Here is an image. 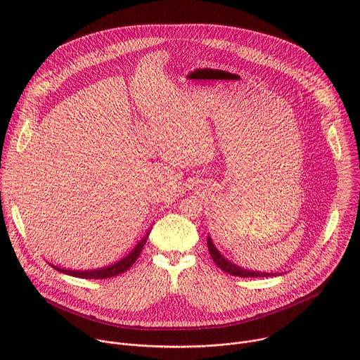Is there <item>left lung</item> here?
<instances>
[{
    "label": "left lung",
    "mask_w": 360,
    "mask_h": 360,
    "mask_svg": "<svg viewBox=\"0 0 360 360\" xmlns=\"http://www.w3.org/2000/svg\"><path fill=\"white\" fill-rule=\"evenodd\" d=\"M208 250H210V253H211V258H212L214 262L217 264V266H218L221 271H224V272H226V274H229V275H232V276H239V278H261V276H275V275H278V274L255 272V271L243 269V268H240V266L232 264L231 261H228V259L224 258V255L219 253V250L215 248V245H214V242H212V239H211L210 236H208Z\"/></svg>",
    "instance_id": "left-lung-1"
}]
</instances>
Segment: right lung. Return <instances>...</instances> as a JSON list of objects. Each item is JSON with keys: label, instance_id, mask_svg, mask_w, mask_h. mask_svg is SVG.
Here are the masks:
<instances>
[{"label": "right lung", "instance_id": "right-lung-1", "mask_svg": "<svg viewBox=\"0 0 360 360\" xmlns=\"http://www.w3.org/2000/svg\"><path fill=\"white\" fill-rule=\"evenodd\" d=\"M148 235H149V232H146V235L136 243V246L132 249L131 253H128V256H125V258H122L117 264H112V265L105 266V268L92 269V271H71V269H64V268H58V266H54V265H51V266L56 268L57 271H60L65 275H71V276L82 278V279H107V278H112V276H117L120 274L127 272L135 264L139 253L143 249V245L148 239Z\"/></svg>", "mask_w": 360, "mask_h": 360}]
</instances>
